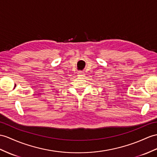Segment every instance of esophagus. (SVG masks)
I'll return each instance as SVG.
<instances>
[{
	"instance_id": "esophagus-1",
	"label": "esophagus",
	"mask_w": 157,
	"mask_h": 157,
	"mask_svg": "<svg viewBox=\"0 0 157 157\" xmlns=\"http://www.w3.org/2000/svg\"><path fill=\"white\" fill-rule=\"evenodd\" d=\"M82 73H83V72H78V74L81 75H80L81 76H84V74H82Z\"/></svg>"
}]
</instances>
